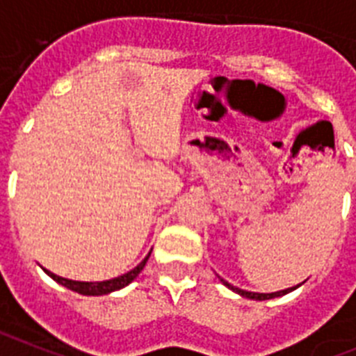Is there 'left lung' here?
<instances>
[{"instance_id":"1","label":"left lung","mask_w":356,"mask_h":356,"mask_svg":"<svg viewBox=\"0 0 356 356\" xmlns=\"http://www.w3.org/2000/svg\"><path fill=\"white\" fill-rule=\"evenodd\" d=\"M222 283H224L227 289H231L233 292L240 293V296H243V298H249V299H256V301H265V299H272V298H280V296H285V293L292 292V290H296L298 286H292V289H286V290H280V292H274V293H256V292H245V290L242 289H236V286H231L227 281L222 280Z\"/></svg>"}]
</instances>
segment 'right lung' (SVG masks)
<instances>
[{
    "instance_id": "add662e5",
    "label": "right lung",
    "mask_w": 356,
    "mask_h": 356,
    "mask_svg": "<svg viewBox=\"0 0 356 356\" xmlns=\"http://www.w3.org/2000/svg\"><path fill=\"white\" fill-rule=\"evenodd\" d=\"M150 252H152V251H150ZM150 252H148L147 258H145L143 261L138 265V267L132 268L131 272H127V274H123V276L114 277V280H109V281L86 283V281L66 280V277L57 276V274L46 270V268H44V272L48 274L49 277H54L57 283H60V285L66 286V289L73 290V292H79V293H82V296H104V293H111V292H114V290H120V289H123V286L129 285V283H132V281L136 280V276H138V274L143 270V267H145V264H147V259H148V256H150Z\"/></svg>"
}]
</instances>
